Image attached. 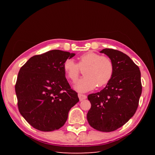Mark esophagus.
Listing matches in <instances>:
<instances>
[{"label":"esophagus","mask_w":155,"mask_h":155,"mask_svg":"<svg viewBox=\"0 0 155 155\" xmlns=\"http://www.w3.org/2000/svg\"><path fill=\"white\" fill-rule=\"evenodd\" d=\"M78 97L80 101H83V100H85L87 98V96L85 94H78Z\"/></svg>","instance_id":"1"}]
</instances>
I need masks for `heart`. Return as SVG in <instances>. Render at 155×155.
Wrapping results in <instances>:
<instances>
[{"label":"heart","instance_id":"b5f03b06","mask_svg":"<svg viewBox=\"0 0 155 155\" xmlns=\"http://www.w3.org/2000/svg\"><path fill=\"white\" fill-rule=\"evenodd\" d=\"M83 69L85 76L81 78L74 85L78 92H85L94 89L97 85L104 87L109 83L114 74V64L107 56L89 51L79 58L78 64L72 59H67L63 63L64 71L72 82L76 81Z\"/></svg>","mask_w":155,"mask_h":155}]
</instances>
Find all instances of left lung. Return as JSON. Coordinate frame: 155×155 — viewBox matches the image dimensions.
Returning <instances> with one entry per match:
<instances>
[{"mask_svg":"<svg viewBox=\"0 0 155 155\" xmlns=\"http://www.w3.org/2000/svg\"><path fill=\"white\" fill-rule=\"evenodd\" d=\"M114 64V74L106 87L88 96L91 108L87 113L92 127L111 132L123 126L137 110L142 94L141 73L128 55L120 51L105 48L100 51Z\"/></svg>","mask_w":155,"mask_h":155,"instance_id":"left-lung-1","label":"left lung"}]
</instances>
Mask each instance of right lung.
I'll list each match as a JSON object with an SVG mask.
<instances>
[{
	"mask_svg": "<svg viewBox=\"0 0 155 155\" xmlns=\"http://www.w3.org/2000/svg\"><path fill=\"white\" fill-rule=\"evenodd\" d=\"M74 55L50 50L33 56L18 72L15 87L18 110L35 129L45 132L59 129L79 101L63 69L64 61Z\"/></svg>",
	"mask_w": 155,
	"mask_h": 155,
	"instance_id": "obj_1",
	"label": "right lung"
}]
</instances>
